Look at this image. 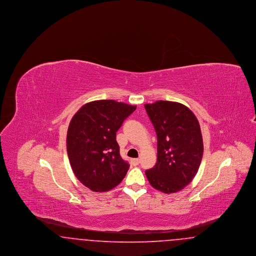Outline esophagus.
<instances>
[{"instance_id":"esophagus-1","label":"esophagus","mask_w":256,"mask_h":256,"mask_svg":"<svg viewBox=\"0 0 256 256\" xmlns=\"http://www.w3.org/2000/svg\"><path fill=\"white\" fill-rule=\"evenodd\" d=\"M132 163L134 166H137L139 163H140V159L139 158H134L132 159Z\"/></svg>"}]
</instances>
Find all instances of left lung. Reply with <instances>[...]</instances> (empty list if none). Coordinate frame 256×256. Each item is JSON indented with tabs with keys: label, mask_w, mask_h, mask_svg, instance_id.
Instances as JSON below:
<instances>
[{
	"label": "left lung",
	"mask_w": 256,
	"mask_h": 256,
	"mask_svg": "<svg viewBox=\"0 0 256 256\" xmlns=\"http://www.w3.org/2000/svg\"><path fill=\"white\" fill-rule=\"evenodd\" d=\"M158 135V161L146 170L150 184L170 194L192 182L200 168L204 142L194 113L182 104L158 100L145 104Z\"/></svg>",
	"instance_id": "obj_1"
}]
</instances>
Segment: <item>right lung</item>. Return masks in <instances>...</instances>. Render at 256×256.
Wrapping results in <instances>:
<instances>
[{"label": "right lung", "instance_id": "1", "mask_svg": "<svg viewBox=\"0 0 256 256\" xmlns=\"http://www.w3.org/2000/svg\"><path fill=\"white\" fill-rule=\"evenodd\" d=\"M136 110L114 100L90 102L74 115L67 132V154L74 176L94 192L121 182L130 164L120 156L116 132Z\"/></svg>", "mask_w": 256, "mask_h": 256}]
</instances>
